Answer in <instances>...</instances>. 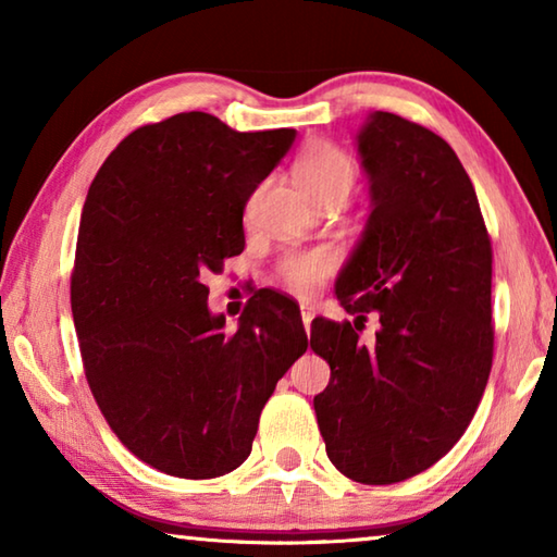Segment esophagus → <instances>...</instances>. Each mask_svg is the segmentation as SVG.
Wrapping results in <instances>:
<instances>
[{
  "label": "esophagus",
  "mask_w": 557,
  "mask_h": 557,
  "mask_svg": "<svg viewBox=\"0 0 557 557\" xmlns=\"http://www.w3.org/2000/svg\"><path fill=\"white\" fill-rule=\"evenodd\" d=\"M299 312H301V322H305V329L309 334V326H312V319H314V307L312 305H299Z\"/></svg>",
  "instance_id": "1"
}]
</instances>
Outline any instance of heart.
I'll return each mask as SVG.
<instances>
[{"mask_svg": "<svg viewBox=\"0 0 557 557\" xmlns=\"http://www.w3.org/2000/svg\"><path fill=\"white\" fill-rule=\"evenodd\" d=\"M295 176L301 191L314 203L329 199L344 201L356 182V164L342 147L319 139V143L301 149L295 162ZM334 268V252L319 248L309 252H289L280 262V275L289 289L299 292V295H309L332 275Z\"/></svg>", "mask_w": 557, "mask_h": 557, "instance_id": "b5f03b06", "label": "heart"}]
</instances>
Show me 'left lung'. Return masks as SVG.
<instances>
[{
    "label": "left lung",
    "instance_id": "8db88e82",
    "mask_svg": "<svg viewBox=\"0 0 557 557\" xmlns=\"http://www.w3.org/2000/svg\"><path fill=\"white\" fill-rule=\"evenodd\" d=\"M373 211L336 299L356 322H312L332 369L314 398L344 476L385 486L430 469L465 435L494 358L492 238L465 166L435 132L373 112L358 132ZM380 317L376 344L357 332Z\"/></svg>",
    "mask_w": 557,
    "mask_h": 557
}]
</instances>
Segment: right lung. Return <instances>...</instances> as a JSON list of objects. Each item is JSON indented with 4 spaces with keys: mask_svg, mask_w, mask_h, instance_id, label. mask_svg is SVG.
I'll list each match as a JSON object with an SVG mask.
<instances>
[{
    "mask_svg": "<svg viewBox=\"0 0 557 557\" xmlns=\"http://www.w3.org/2000/svg\"><path fill=\"white\" fill-rule=\"evenodd\" d=\"M295 129L178 112L122 139L83 206L71 309L83 371L132 455L182 479L238 469L277 381L307 351L299 305L260 289L235 332L206 277L245 248L243 209Z\"/></svg>",
    "mask_w": 557,
    "mask_h": 557,
    "instance_id": "add662e5",
    "label": "right lung"
}]
</instances>
